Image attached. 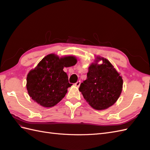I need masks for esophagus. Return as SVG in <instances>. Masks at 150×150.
<instances>
[{"instance_id":"obj_1","label":"esophagus","mask_w":150,"mask_h":150,"mask_svg":"<svg viewBox=\"0 0 150 150\" xmlns=\"http://www.w3.org/2000/svg\"><path fill=\"white\" fill-rule=\"evenodd\" d=\"M80 84H81V81H77V82L75 83L74 85H75L76 86H77V87H79Z\"/></svg>"}]
</instances>
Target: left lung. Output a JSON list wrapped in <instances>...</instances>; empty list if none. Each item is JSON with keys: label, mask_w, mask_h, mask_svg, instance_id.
<instances>
[{"label": "left lung", "mask_w": 150, "mask_h": 150, "mask_svg": "<svg viewBox=\"0 0 150 150\" xmlns=\"http://www.w3.org/2000/svg\"><path fill=\"white\" fill-rule=\"evenodd\" d=\"M103 61L101 65L97 62ZM122 79L106 59L97 57L89 67L87 79L80 84L79 90L85 100L96 110H106L119 98L122 88Z\"/></svg>", "instance_id": "left-lung-1"}]
</instances>
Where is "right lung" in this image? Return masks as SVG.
Returning a JSON list of instances; mask_svg holds the SVG:
<instances>
[{"label": "right lung", "mask_w": 150, "mask_h": 150, "mask_svg": "<svg viewBox=\"0 0 150 150\" xmlns=\"http://www.w3.org/2000/svg\"><path fill=\"white\" fill-rule=\"evenodd\" d=\"M76 62L74 56L59 58L51 54L44 57L27 77L26 87L30 97L43 107L55 106L72 85L63 68L74 66Z\"/></svg>", "instance_id": "right-lung-1"}]
</instances>
